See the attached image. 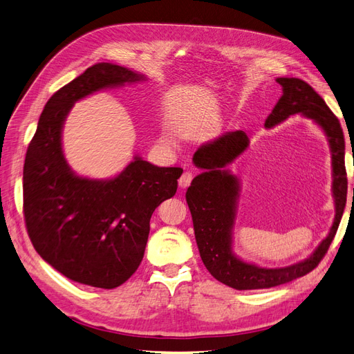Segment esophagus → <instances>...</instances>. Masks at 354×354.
I'll return each mask as SVG.
<instances>
[{
	"label": "esophagus",
	"instance_id": "obj_1",
	"mask_svg": "<svg viewBox=\"0 0 354 354\" xmlns=\"http://www.w3.org/2000/svg\"><path fill=\"white\" fill-rule=\"evenodd\" d=\"M192 179H194V172H191V171L183 172V174H182V176L179 178V187H180V188H183V189L188 188V187L191 185Z\"/></svg>",
	"mask_w": 354,
	"mask_h": 354
}]
</instances>
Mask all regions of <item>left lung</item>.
I'll list each match as a JSON object with an SVG mask.
<instances>
[{"mask_svg":"<svg viewBox=\"0 0 354 354\" xmlns=\"http://www.w3.org/2000/svg\"><path fill=\"white\" fill-rule=\"evenodd\" d=\"M283 94L265 121L272 129L290 115L301 114L311 118L324 131L331 150L333 196L335 215L328 236L322 240L310 257L285 268H260L244 262L233 252V228L236 224L240 182L225 169L249 147V137L243 130L228 131L218 139L203 145L194 155V163L203 169L191 182L187 203L192 215L195 240L199 254L208 272L221 283L239 290L266 289L278 286L314 270L326 256L339 228L347 196V174L344 166V134L326 101L302 80H276Z\"/></svg>","mask_w":354,"mask_h":354,"instance_id":"obj_1","label":"left lung"}]
</instances>
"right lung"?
<instances>
[{
    "label": "right lung",
    "mask_w": 354,
    "mask_h": 354,
    "mask_svg": "<svg viewBox=\"0 0 354 354\" xmlns=\"http://www.w3.org/2000/svg\"><path fill=\"white\" fill-rule=\"evenodd\" d=\"M114 64H95L56 91L39 118L23 171V211L40 257L73 282L113 289L139 268L150 218L176 194L180 167L139 156L111 179L76 175L62 150V129L76 101L97 91L145 81Z\"/></svg>",
    "instance_id": "obj_1"
}]
</instances>
